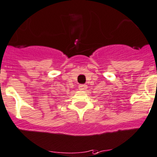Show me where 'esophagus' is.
Instances as JSON below:
<instances>
[{
  "label": "esophagus",
  "instance_id": "obj_1",
  "mask_svg": "<svg viewBox=\"0 0 157 157\" xmlns=\"http://www.w3.org/2000/svg\"><path fill=\"white\" fill-rule=\"evenodd\" d=\"M78 88H79V90H80L83 91V90H86V88H87V86H86V84H80V85H79Z\"/></svg>",
  "mask_w": 157,
  "mask_h": 157
}]
</instances>
